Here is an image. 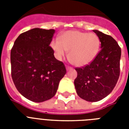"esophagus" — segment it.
<instances>
[{
	"label": "esophagus",
	"instance_id": "34e87169",
	"mask_svg": "<svg viewBox=\"0 0 129 129\" xmlns=\"http://www.w3.org/2000/svg\"><path fill=\"white\" fill-rule=\"evenodd\" d=\"M66 69H67V70H70L72 69V68L71 66H66Z\"/></svg>",
	"mask_w": 129,
	"mask_h": 129
}]
</instances>
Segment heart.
<instances>
[{"label": "heart", "mask_w": 129, "mask_h": 129, "mask_svg": "<svg viewBox=\"0 0 129 129\" xmlns=\"http://www.w3.org/2000/svg\"><path fill=\"white\" fill-rule=\"evenodd\" d=\"M100 38L95 33L68 31L51 42V47L59 59L68 51V59L72 64L83 66L96 58L100 49Z\"/></svg>", "instance_id": "1"}]
</instances>
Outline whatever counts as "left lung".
<instances>
[{
  "label": "left lung",
  "mask_w": 129,
  "mask_h": 129,
  "mask_svg": "<svg viewBox=\"0 0 129 129\" xmlns=\"http://www.w3.org/2000/svg\"><path fill=\"white\" fill-rule=\"evenodd\" d=\"M100 38L101 49L89 64L76 68L74 85L81 98L97 102L107 96L116 86L120 76L121 49L111 36L93 31Z\"/></svg>",
  "instance_id": "obj_1"
}]
</instances>
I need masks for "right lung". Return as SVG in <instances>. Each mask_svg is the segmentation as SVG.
<instances>
[{
	"instance_id": "right-lung-1",
	"label": "right lung",
	"mask_w": 129,
	"mask_h": 129,
	"mask_svg": "<svg viewBox=\"0 0 129 129\" xmlns=\"http://www.w3.org/2000/svg\"><path fill=\"white\" fill-rule=\"evenodd\" d=\"M53 29L35 28L21 33L11 51V76L17 90L28 100L44 102L56 94L66 73L49 45Z\"/></svg>"
}]
</instances>
